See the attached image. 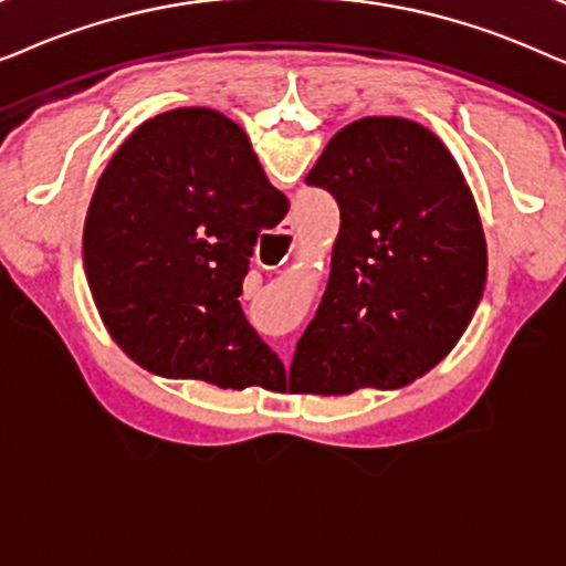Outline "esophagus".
<instances>
[{"label":"esophagus","mask_w":566,"mask_h":566,"mask_svg":"<svg viewBox=\"0 0 566 566\" xmlns=\"http://www.w3.org/2000/svg\"><path fill=\"white\" fill-rule=\"evenodd\" d=\"M275 239H277V242H281V244H289L291 239H293V227H291V223H283L281 234H277ZM291 250H293V244H291ZM283 262H285V258H283L281 262H275V265H270V270H277V268L283 265ZM285 363H289V355H285Z\"/></svg>","instance_id":"34e87169"}]
</instances>
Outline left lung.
I'll return each mask as SVG.
<instances>
[{
	"label": "left lung",
	"mask_w": 566,
	"mask_h": 566,
	"mask_svg": "<svg viewBox=\"0 0 566 566\" xmlns=\"http://www.w3.org/2000/svg\"><path fill=\"white\" fill-rule=\"evenodd\" d=\"M306 182L337 200L339 234L289 391L412 384L453 350L484 293L486 242L461 167L420 123L370 115L329 138Z\"/></svg>",
	"instance_id": "obj_1"
}]
</instances>
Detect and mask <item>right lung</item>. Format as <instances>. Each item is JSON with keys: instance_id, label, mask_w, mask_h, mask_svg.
Wrapping results in <instances>:
<instances>
[{"instance_id": "right-lung-1", "label": "right lung", "mask_w": 566, "mask_h": 566, "mask_svg": "<svg viewBox=\"0 0 566 566\" xmlns=\"http://www.w3.org/2000/svg\"><path fill=\"white\" fill-rule=\"evenodd\" d=\"M285 213L289 198L227 115L177 107L144 120L107 161L82 237L92 298L120 350L167 378L281 384L283 363L239 296L258 237Z\"/></svg>"}]
</instances>
